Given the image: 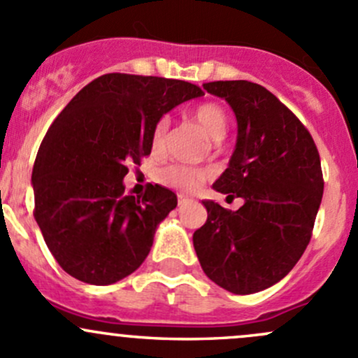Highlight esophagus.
Here are the masks:
<instances>
[{
  "instance_id": "34e87169",
  "label": "esophagus",
  "mask_w": 358,
  "mask_h": 358,
  "mask_svg": "<svg viewBox=\"0 0 358 358\" xmlns=\"http://www.w3.org/2000/svg\"><path fill=\"white\" fill-rule=\"evenodd\" d=\"M191 198H187V196H184V194H179L178 196V203H179V206H184V205H189L191 203Z\"/></svg>"
}]
</instances>
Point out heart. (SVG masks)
<instances>
[{
  "instance_id": "b5f03b06",
  "label": "heart",
  "mask_w": 358,
  "mask_h": 358,
  "mask_svg": "<svg viewBox=\"0 0 358 358\" xmlns=\"http://www.w3.org/2000/svg\"><path fill=\"white\" fill-rule=\"evenodd\" d=\"M191 119L213 139L220 141L227 132V115L224 108L217 103H201L196 108L191 110ZM171 120L169 117H160L152 131V150L153 153L162 155L165 152L169 138ZM210 178V172L203 169H191L186 165H169L162 169L160 180L165 186H171L180 193H194L200 189L201 184Z\"/></svg>"
}]
</instances>
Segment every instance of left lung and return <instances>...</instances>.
Returning a JSON list of instances; mask_svg holds the SVG:
<instances>
[{
  "mask_svg": "<svg viewBox=\"0 0 358 358\" xmlns=\"http://www.w3.org/2000/svg\"><path fill=\"white\" fill-rule=\"evenodd\" d=\"M238 120L229 167L213 187L245 205L236 212L203 201L206 222L193 234L201 268L234 294L281 281L312 238L324 179L310 132L271 91L248 80L203 84Z\"/></svg>",
  "mask_w": 358,
  "mask_h": 358,
  "instance_id": "8db88e82",
  "label": "left lung"
}]
</instances>
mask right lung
Returning <instances> with one entry per match:
<instances>
[{
	"mask_svg": "<svg viewBox=\"0 0 358 358\" xmlns=\"http://www.w3.org/2000/svg\"><path fill=\"white\" fill-rule=\"evenodd\" d=\"M201 94L184 80L105 73L53 120L32 171L34 219L67 274L106 286L145 262L178 196L150 184L136 198L124 193L122 180L129 165L152 153L157 120Z\"/></svg>",
	"mask_w": 358,
	"mask_h": 358,
	"instance_id": "1",
	"label": "right lung"
}]
</instances>
